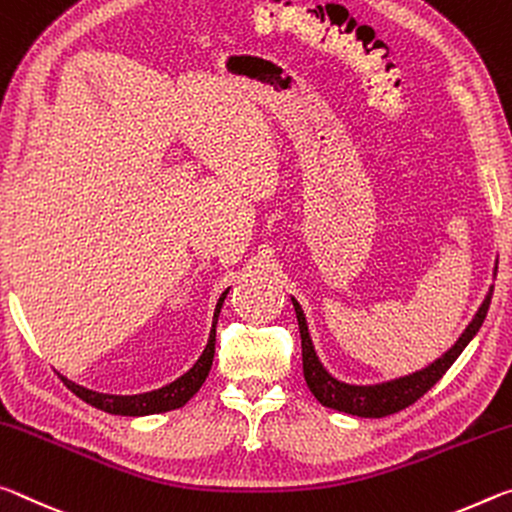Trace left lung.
I'll list each match as a JSON object with an SVG mask.
<instances>
[{"label": "left lung", "mask_w": 512, "mask_h": 512, "mask_svg": "<svg viewBox=\"0 0 512 512\" xmlns=\"http://www.w3.org/2000/svg\"><path fill=\"white\" fill-rule=\"evenodd\" d=\"M490 301H492V288L488 295H485L479 311H476V315L472 317V322H469L467 329L460 333L456 345L451 347L447 354H442L435 363L424 367V370L401 376V379H395V381L379 383V385H349L333 379V376L324 370V365L315 354L304 311H301L297 299H292V306H295L297 322H299L301 360H304L306 385L311 388L315 399L320 401L322 406L340 410V413H349L358 417H385V415L399 413V410L408 408L410 404H415L417 399L424 397L426 392H429L433 385L442 379V374L454 365V360L463 354V349L469 345V340L479 333L485 315H488Z\"/></svg>", "instance_id": "left-lung-1"}]
</instances>
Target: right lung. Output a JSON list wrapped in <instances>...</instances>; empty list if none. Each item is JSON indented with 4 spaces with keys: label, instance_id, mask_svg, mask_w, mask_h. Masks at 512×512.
<instances>
[{
    "label": "right lung",
    "instance_id": "obj_1",
    "mask_svg": "<svg viewBox=\"0 0 512 512\" xmlns=\"http://www.w3.org/2000/svg\"><path fill=\"white\" fill-rule=\"evenodd\" d=\"M226 295H229V288L222 292V297L215 306L213 329H211V335H208L206 349L201 351L197 363L192 365L186 374L179 376L177 381L167 383V385H163V388L152 390V392H142V395H104V392L88 390V388H83V385L67 381L63 376L65 385L79 399L86 401V404L104 410V413H111V415L140 417V415H156V413H165V410L181 408L192 395H195L201 385H204L208 372H211L213 356H215V324H217V317H220Z\"/></svg>",
    "mask_w": 512,
    "mask_h": 512
}]
</instances>
